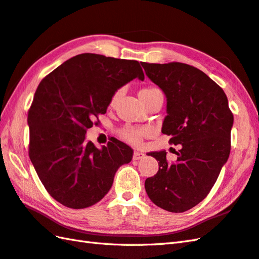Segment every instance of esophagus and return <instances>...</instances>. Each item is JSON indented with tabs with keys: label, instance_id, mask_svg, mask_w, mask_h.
Returning <instances> with one entry per match:
<instances>
[{
	"label": "esophagus",
	"instance_id": "esophagus-1",
	"mask_svg": "<svg viewBox=\"0 0 259 259\" xmlns=\"http://www.w3.org/2000/svg\"><path fill=\"white\" fill-rule=\"evenodd\" d=\"M143 158H145L144 153H141V151H134V154H133V159L134 160H140V159H143Z\"/></svg>",
	"mask_w": 259,
	"mask_h": 259
}]
</instances>
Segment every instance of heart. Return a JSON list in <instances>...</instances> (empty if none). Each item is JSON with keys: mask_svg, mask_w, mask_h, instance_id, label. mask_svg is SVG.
I'll use <instances>...</instances> for the list:
<instances>
[{"mask_svg": "<svg viewBox=\"0 0 259 259\" xmlns=\"http://www.w3.org/2000/svg\"><path fill=\"white\" fill-rule=\"evenodd\" d=\"M160 92L158 89H156V88L153 87H148V88H144L138 93V97H140L141 101L144 103L146 102L148 99H150L151 97L154 96V94ZM118 96V93H115L114 97L112 99V103L115 102V100ZM148 134V130L145 128V127H133V126H126L122 131H121V135L124 138L125 141H127L132 144H138L141 142L142 138L144 136H146Z\"/></svg>", "mask_w": 259, "mask_h": 259, "instance_id": "1", "label": "heart"}]
</instances>
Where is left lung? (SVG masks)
Instances as JSON below:
<instances>
[{"mask_svg": "<svg viewBox=\"0 0 259 259\" xmlns=\"http://www.w3.org/2000/svg\"><path fill=\"white\" fill-rule=\"evenodd\" d=\"M142 66L167 99L161 132L171 136L170 144L181 145L175 162L165 150L148 153L159 169L145 189L157 206L181 213L200 203L215 184L230 156L234 117L222 88L199 69L181 62Z\"/></svg>", "mask_w": 259, "mask_h": 259, "instance_id": "8db88e82", "label": "left lung"}]
</instances>
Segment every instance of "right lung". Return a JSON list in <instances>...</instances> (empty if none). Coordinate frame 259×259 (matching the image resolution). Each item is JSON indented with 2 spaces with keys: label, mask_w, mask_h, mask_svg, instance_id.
<instances>
[{
  "label": "right lung",
  "mask_w": 259,
  "mask_h": 259,
  "mask_svg": "<svg viewBox=\"0 0 259 259\" xmlns=\"http://www.w3.org/2000/svg\"><path fill=\"white\" fill-rule=\"evenodd\" d=\"M135 78L140 62L97 54L68 59L44 78L28 111L29 158L48 193L70 209L96 204L109 192L133 149L114 140L101 149L87 130L105 114L115 92Z\"/></svg>",
  "instance_id": "obj_1"
}]
</instances>
